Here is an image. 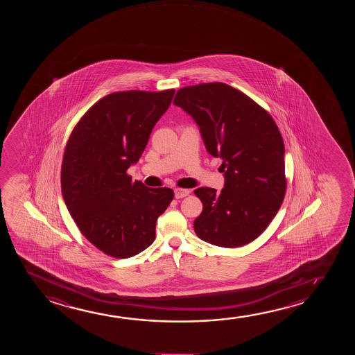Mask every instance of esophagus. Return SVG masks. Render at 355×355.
I'll return each mask as SVG.
<instances>
[{
    "instance_id": "obj_1",
    "label": "esophagus",
    "mask_w": 355,
    "mask_h": 355,
    "mask_svg": "<svg viewBox=\"0 0 355 355\" xmlns=\"http://www.w3.org/2000/svg\"><path fill=\"white\" fill-rule=\"evenodd\" d=\"M189 190L188 189H180V188H177L175 189V199H182V198H185V196H188L189 195Z\"/></svg>"
}]
</instances>
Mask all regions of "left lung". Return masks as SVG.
I'll return each mask as SVG.
<instances>
[{
	"label": "left lung",
	"mask_w": 355,
	"mask_h": 355,
	"mask_svg": "<svg viewBox=\"0 0 355 355\" xmlns=\"http://www.w3.org/2000/svg\"><path fill=\"white\" fill-rule=\"evenodd\" d=\"M173 104L200 127L206 150L222 160L224 188H198L204 205L196 235L220 248H240L267 229L286 193L285 146L270 114L223 83L180 88Z\"/></svg>",
	"instance_id": "left-lung-1"
}]
</instances>
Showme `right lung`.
Returning <instances> with one entry per match:
<instances>
[{
    "label": "right lung",
    "mask_w": 355,
    "mask_h": 355,
    "mask_svg": "<svg viewBox=\"0 0 355 355\" xmlns=\"http://www.w3.org/2000/svg\"><path fill=\"white\" fill-rule=\"evenodd\" d=\"M173 96L175 89L110 93L69 137L60 175L64 201L83 236L107 256L133 257L149 248L156 220L173 200L170 188H148L127 175Z\"/></svg>",
    "instance_id": "add662e5"
}]
</instances>
